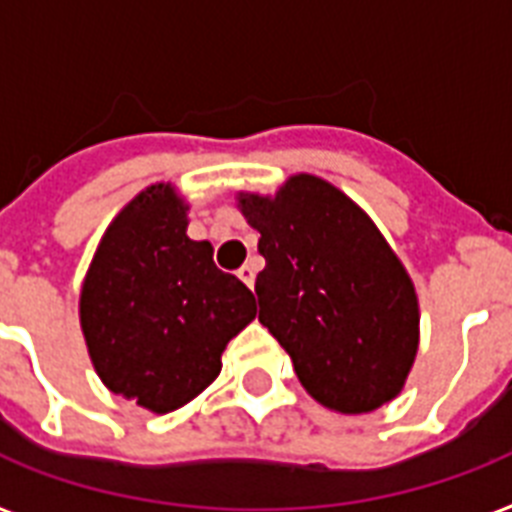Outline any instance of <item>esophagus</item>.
<instances>
[{"instance_id": "obj_1", "label": "esophagus", "mask_w": 512, "mask_h": 512, "mask_svg": "<svg viewBox=\"0 0 512 512\" xmlns=\"http://www.w3.org/2000/svg\"><path fill=\"white\" fill-rule=\"evenodd\" d=\"M239 279L247 284V287H255V265L244 263L239 268Z\"/></svg>"}]
</instances>
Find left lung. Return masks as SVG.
<instances>
[{
  "label": "left lung",
  "mask_w": 512,
  "mask_h": 512,
  "mask_svg": "<svg viewBox=\"0 0 512 512\" xmlns=\"http://www.w3.org/2000/svg\"><path fill=\"white\" fill-rule=\"evenodd\" d=\"M260 231V324L289 353L303 388L342 414L380 409L401 393L420 342L414 284L356 201L316 175L276 196L239 193Z\"/></svg>",
  "instance_id": "left-lung-1"
}]
</instances>
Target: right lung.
I'll return each mask as SVG.
<instances>
[{
	"mask_svg": "<svg viewBox=\"0 0 512 512\" xmlns=\"http://www.w3.org/2000/svg\"><path fill=\"white\" fill-rule=\"evenodd\" d=\"M188 204L170 183L140 191L100 239L79 319L108 390L167 414L220 374L225 345L255 319V295L188 239Z\"/></svg>",
	"mask_w": 512,
	"mask_h": 512,
	"instance_id": "obj_1",
	"label": "right lung"
}]
</instances>
